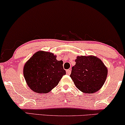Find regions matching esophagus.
I'll use <instances>...</instances> for the list:
<instances>
[{"mask_svg":"<svg viewBox=\"0 0 125 125\" xmlns=\"http://www.w3.org/2000/svg\"><path fill=\"white\" fill-rule=\"evenodd\" d=\"M66 74H67L68 75H70V74H71V69L66 70Z\"/></svg>","mask_w":125,"mask_h":125,"instance_id":"esophagus-1","label":"esophagus"}]
</instances>
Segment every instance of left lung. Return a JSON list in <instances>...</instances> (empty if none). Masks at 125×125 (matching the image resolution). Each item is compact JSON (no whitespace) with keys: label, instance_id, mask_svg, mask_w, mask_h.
Masks as SVG:
<instances>
[{"label":"left lung","instance_id":"obj_1","mask_svg":"<svg viewBox=\"0 0 125 125\" xmlns=\"http://www.w3.org/2000/svg\"><path fill=\"white\" fill-rule=\"evenodd\" d=\"M70 75L80 91L86 93H95L105 83L107 75V68L102 61L95 56H78Z\"/></svg>","mask_w":125,"mask_h":125}]
</instances>
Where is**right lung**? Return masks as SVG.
I'll return each mask as SVG.
<instances>
[{"instance_id": "1", "label": "right lung", "mask_w": 125, "mask_h": 125, "mask_svg": "<svg viewBox=\"0 0 125 125\" xmlns=\"http://www.w3.org/2000/svg\"><path fill=\"white\" fill-rule=\"evenodd\" d=\"M62 64L52 53L36 52L24 67V76L28 86L36 93H48L66 74Z\"/></svg>"}]
</instances>
